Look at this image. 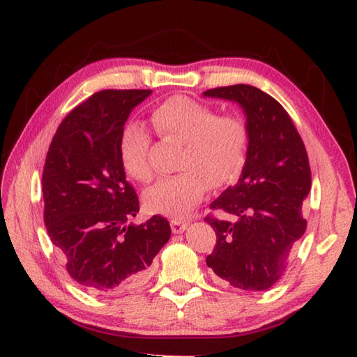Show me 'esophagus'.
Wrapping results in <instances>:
<instances>
[{
  "label": "esophagus",
  "mask_w": 357,
  "mask_h": 357,
  "mask_svg": "<svg viewBox=\"0 0 357 357\" xmlns=\"http://www.w3.org/2000/svg\"><path fill=\"white\" fill-rule=\"evenodd\" d=\"M188 221H181V219H172V231L173 233H183L187 230Z\"/></svg>",
  "instance_id": "esophagus-1"
}]
</instances>
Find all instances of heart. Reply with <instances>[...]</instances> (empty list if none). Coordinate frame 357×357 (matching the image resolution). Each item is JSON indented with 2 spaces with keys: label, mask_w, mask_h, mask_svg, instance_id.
Here are the masks:
<instances>
[{
  "label": "heart",
  "mask_w": 357,
  "mask_h": 357,
  "mask_svg": "<svg viewBox=\"0 0 357 357\" xmlns=\"http://www.w3.org/2000/svg\"><path fill=\"white\" fill-rule=\"evenodd\" d=\"M151 124L159 136L183 144L174 176L159 179L142 195L150 213L184 218L199 204L208 188L233 184L244 169L250 144L247 119L236 113L218 112L184 95L170 96L151 112ZM151 135L130 123L119 138L124 172L138 183L151 179L149 161Z\"/></svg>",
  "instance_id": "1"
}]
</instances>
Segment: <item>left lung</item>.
I'll list each match as a JSON object with an SVG mask.
<instances>
[{
  "instance_id": "1",
  "label": "left lung",
  "mask_w": 357,
  "mask_h": 357,
  "mask_svg": "<svg viewBox=\"0 0 357 357\" xmlns=\"http://www.w3.org/2000/svg\"><path fill=\"white\" fill-rule=\"evenodd\" d=\"M204 96L238 102L250 127L238 184L210 204L222 219L206 216L216 233L207 265L224 285L267 290L284 275L307 229L302 215L312 188L307 150L290 115L262 90L236 84L210 89Z\"/></svg>"
}]
</instances>
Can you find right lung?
Masks as SVG:
<instances>
[{
	"mask_svg": "<svg viewBox=\"0 0 357 357\" xmlns=\"http://www.w3.org/2000/svg\"><path fill=\"white\" fill-rule=\"evenodd\" d=\"M151 90H101L67 115L53 136L43 170L44 224L75 282L93 294L128 291L146 282L153 257L170 239L155 215L139 211L126 179L119 138L130 112Z\"/></svg>",
	"mask_w": 357,
	"mask_h": 357,
	"instance_id": "add662e5",
	"label": "right lung"
}]
</instances>
